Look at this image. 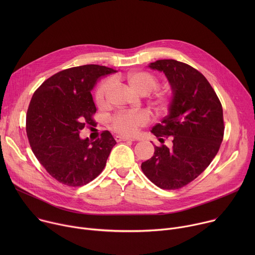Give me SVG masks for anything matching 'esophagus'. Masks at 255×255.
I'll return each instance as SVG.
<instances>
[{"label":"esophagus","mask_w":255,"mask_h":255,"mask_svg":"<svg viewBox=\"0 0 255 255\" xmlns=\"http://www.w3.org/2000/svg\"><path fill=\"white\" fill-rule=\"evenodd\" d=\"M115 139H116L117 142H120V141H134V138H130V137L123 136V135H116Z\"/></svg>","instance_id":"obj_1"}]
</instances>
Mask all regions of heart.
<instances>
[{
  "mask_svg": "<svg viewBox=\"0 0 255 255\" xmlns=\"http://www.w3.org/2000/svg\"><path fill=\"white\" fill-rule=\"evenodd\" d=\"M118 77H114L112 82H116ZM123 81L127 88L134 94L146 96L159 86V80L148 71H131L127 74ZM111 90V82L106 81L100 85L95 94V101L98 107L104 108L107 105V98ZM170 99L168 91H159L152 98V106L157 111H162L167 106ZM149 116L146 112H124L113 116L110 124L113 130L124 135H134L140 127L147 124Z\"/></svg>",
  "mask_w": 255,
  "mask_h": 255,
  "instance_id": "heart-1",
  "label": "heart"
}]
</instances>
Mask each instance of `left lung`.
Wrapping results in <instances>:
<instances>
[{
    "mask_svg": "<svg viewBox=\"0 0 255 255\" xmlns=\"http://www.w3.org/2000/svg\"><path fill=\"white\" fill-rule=\"evenodd\" d=\"M148 66L163 71L172 90L167 116L151 130L162 143L169 137L172 146H155L141 169L158 188L176 190L198 177L219 151L223 109L210 83L191 65L160 59Z\"/></svg>",
    "mask_w": 255,
    "mask_h": 255,
    "instance_id": "obj_1",
    "label": "left lung"
}]
</instances>
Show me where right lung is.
<instances>
[{
	"instance_id": "1",
	"label": "right lung",
	"mask_w": 255,
	"mask_h": 255,
	"mask_svg": "<svg viewBox=\"0 0 255 255\" xmlns=\"http://www.w3.org/2000/svg\"><path fill=\"white\" fill-rule=\"evenodd\" d=\"M113 72L98 64L70 67L47 79L33 94L26 117L31 149L46 171L65 186L82 187L95 179L116 144L109 131L95 141L79 134L86 125L97 124L91 91L101 77Z\"/></svg>"
}]
</instances>
